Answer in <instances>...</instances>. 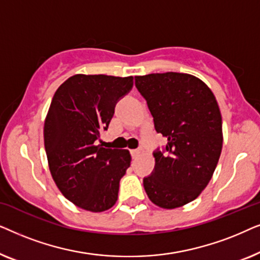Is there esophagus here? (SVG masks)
<instances>
[{
	"instance_id": "1",
	"label": "esophagus",
	"mask_w": 260,
	"mask_h": 260,
	"mask_svg": "<svg viewBox=\"0 0 260 260\" xmlns=\"http://www.w3.org/2000/svg\"><path fill=\"white\" fill-rule=\"evenodd\" d=\"M141 154H142V149H133V150H131V156H133V158L138 157Z\"/></svg>"
}]
</instances>
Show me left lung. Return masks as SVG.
Returning a JSON list of instances; mask_svg holds the SVG:
<instances>
[{
	"label": "left lung",
	"mask_w": 260,
	"mask_h": 260,
	"mask_svg": "<svg viewBox=\"0 0 260 260\" xmlns=\"http://www.w3.org/2000/svg\"><path fill=\"white\" fill-rule=\"evenodd\" d=\"M147 101L155 129L167 138L155 151V169L143 180L152 204L174 209L189 204L207 187L222 149V119L207 85L187 73L135 77Z\"/></svg>",
	"instance_id": "8db88e82"
}]
</instances>
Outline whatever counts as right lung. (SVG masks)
I'll return each instance as SVG.
<instances>
[{"label": "right lung", "mask_w": 260, "mask_h": 260, "mask_svg": "<svg viewBox=\"0 0 260 260\" xmlns=\"http://www.w3.org/2000/svg\"><path fill=\"white\" fill-rule=\"evenodd\" d=\"M133 85L134 77L76 74L53 95L44 126L48 167L63 197L85 211H108L118 199L131 155L97 140Z\"/></svg>", "instance_id": "obj_1"}]
</instances>
